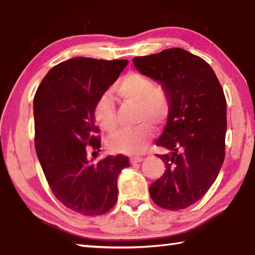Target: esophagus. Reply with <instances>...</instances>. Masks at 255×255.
<instances>
[{
    "label": "esophagus",
    "instance_id": "obj_1",
    "mask_svg": "<svg viewBox=\"0 0 255 255\" xmlns=\"http://www.w3.org/2000/svg\"><path fill=\"white\" fill-rule=\"evenodd\" d=\"M143 161V158L139 157V156H136V157H130V163L131 164H137Z\"/></svg>",
    "mask_w": 255,
    "mask_h": 255
}]
</instances>
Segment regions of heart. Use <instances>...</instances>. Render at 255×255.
<instances>
[{
	"mask_svg": "<svg viewBox=\"0 0 255 255\" xmlns=\"http://www.w3.org/2000/svg\"><path fill=\"white\" fill-rule=\"evenodd\" d=\"M115 92L124 102L135 107V127L123 129L108 139L112 152L137 154L143 150L154 135L153 126L162 127L171 112V102L165 90L154 85L147 76L128 73L115 85ZM94 119L101 129L112 132L117 128V107L110 94L103 93L94 105Z\"/></svg>",
	"mask_w": 255,
	"mask_h": 255,
	"instance_id": "1",
	"label": "heart"
}]
</instances>
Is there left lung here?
I'll use <instances>...</instances> for the list:
<instances>
[{
    "label": "left lung",
    "instance_id": "obj_1",
    "mask_svg": "<svg viewBox=\"0 0 255 255\" xmlns=\"http://www.w3.org/2000/svg\"><path fill=\"white\" fill-rule=\"evenodd\" d=\"M141 74L161 83L171 102L156 156L165 171L149 195L167 210L188 208L206 195L225 158L226 99L208 63L182 48L132 59Z\"/></svg>",
    "mask_w": 255,
    "mask_h": 255
}]
</instances>
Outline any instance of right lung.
<instances>
[{"mask_svg": "<svg viewBox=\"0 0 255 255\" xmlns=\"http://www.w3.org/2000/svg\"><path fill=\"white\" fill-rule=\"evenodd\" d=\"M127 64L126 59H68L47 73L34 94L38 159L55 197L77 214L108 213L117 201L118 175L129 166L122 154L94 162L101 140L93 114L98 98Z\"/></svg>", "mask_w": 255, "mask_h": 255, "instance_id": "1", "label": "right lung"}]
</instances>
